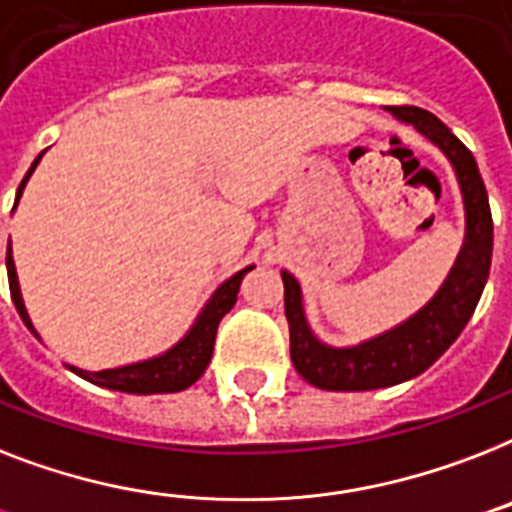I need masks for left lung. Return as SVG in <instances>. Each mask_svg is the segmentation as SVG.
I'll list each match as a JSON object with an SVG mask.
<instances>
[{
	"mask_svg": "<svg viewBox=\"0 0 512 512\" xmlns=\"http://www.w3.org/2000/svg\"><path fill=\"white\" fill-rule=\"evenodd\" d=\"M389 112L434 141L452 162L463 191L465 242L450 276L429 305L392 331L357 347H328L310 331L297 278L281 270L292 363L307 384L328 392H368L421 376L460 336L479 305L492 265V210L471 149L429 110L402 105L389 107Z\"/></svg>",
	"mask_w": 512,
	"mask_h": 512,
	"instance_id": "8db88e82",
	"label": "left lung"
}]
</instances>
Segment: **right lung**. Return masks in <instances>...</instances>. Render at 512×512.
Here are the masks:
<instances>
[{"instance_id":"obj_1","label":"right lung","mask_w":512,"mask_h":512,"mask_svg":"<svg viewBox=\"0 0 512 512\" xmlns=\"http://www.w3.org/2000/svg\"><path fill=\"white\" fill-rule=\"evenodd\" d=\"M44 155V152H41ZM41 155L33 160L31 170L26 173V178L20 181L18 186V197H15V205H18L20 194L26 189L28 178L39 165ZM249 268L239 270L234 276L223 281V284L215 289V294L210 297V302L205 305V310L199 313V318L194 321V326L189 328V334L176 344L170 347L168 352H162L157 357H149V360H141V363L131 365H120V368H107V371H81V368H70L76 371L78 376L91 381V384L105 386V389H115V392H126V394H168V392H181L186 386H191L197 381L205 368L210 365V357H213L215 347V334H218V323L223 321V315L236 305V294H239V286H242V278L247 276ZM7 276H10V294L12 302L18 307L20 318L36 334L31 318L26 313V305H23V294H20L18 286V273H15V263H12V252L7 249ZM39 336V334H36Z\"/></svg>"}]
</instances>
